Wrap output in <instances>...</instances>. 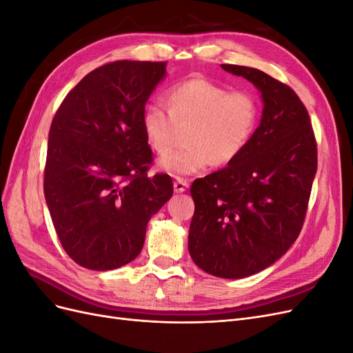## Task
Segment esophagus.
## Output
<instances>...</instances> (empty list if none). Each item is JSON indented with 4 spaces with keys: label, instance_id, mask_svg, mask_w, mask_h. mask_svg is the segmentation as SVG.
<instances>
[{
    "label": "esophagus",
    "instance_id": "34e87169",
    "mask_svg": "<svg viewBox=\"0 0 353 353\" xmlns=\"http://www.w3.org/2000/svg\"><path fill=\"white\" fill-rule=\"evenodd\" d=\"M188 188V181L183 178H176L174 183V190L175 193H184V191Z\"/></svg>",
    "mask_w": 353,
    "mask_h": 353
}]
</instances>
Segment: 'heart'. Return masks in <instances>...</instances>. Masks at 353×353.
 <instances>
[{
  "label": "heart",
  "instance_id": "1",
  "mask_svg": "<svg viewBox=\"0 0 353 353\" xmlns=\"http://www.w3.org/2000/svg\"><path fill=\"white\" fill-rule=\"evenodd\" d=\"M261 103L250 91H230L206 78H188L168 91V109L150 103L143 109L144 137L157 154L174 147L178 126H188L187 145L165 156L159 166L170 175H191L234 162L258 130Z\"/></svg>",
  "mask_w": 353,
  "mask_h": 353
}]
</instances>
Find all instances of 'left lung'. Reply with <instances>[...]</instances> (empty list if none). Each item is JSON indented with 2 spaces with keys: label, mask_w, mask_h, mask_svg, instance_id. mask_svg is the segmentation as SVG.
<instances>
[{
  "label": "left lung",
  "mask_w": 353,
  "mask_h": 353,
  "mask_svg": "<svg viewBox=\"0 0 353 353\" xmlns=\"http://www.w3.org/2000/svg\"><path fill=\"white\" fill-rule=\"evenodd\" d=\"M262 94L261 123L248 148L191 185V259L221 279L268 268L303 227L316 174V141L307 110L288 85L262 70L221 65Z\"/></svg>",
  "instance_id": "8db88e82"
}]
</instances>
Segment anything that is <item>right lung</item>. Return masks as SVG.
I'll return each mask as SVG.
<instances>
[{
  "label": "right lung",
  "mask_w": 353,
  "mask_h": 353,
  "mask_svg": "<svg viewBox=\"0 0 353 353\" xmlns=\"http://www.w3.org/2000/svg\"><path fill=\"white\" fill-rule=\"evenodd\" d=\"M166 61L119 60L83 77L51 122L44 194L63 249L78 265L109 271L140 254L147 223L172 197L153 162L141 114Z\"/></svg>",
  "instance_id": "right-lung-1"
}]
</instances>
